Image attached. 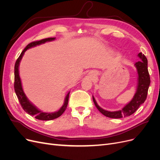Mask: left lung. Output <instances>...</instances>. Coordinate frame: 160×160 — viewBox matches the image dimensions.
Here are the masks:
<instances>
[{
    "label": "left lung",
    "instance_id": "1",
    "mask_svg": "<svg viewBox=\"0 0 160 160\" xmlns=\"http://www.w3.org/2000/svg\"><path fill=\"white\" fill-rule=\"evenodd\" d=\"M138 57L140 61L135 63L138 74V83L136 93H135L130 102L125 105L122 109L116 111H106L99 107L93 96V100L96 108L106 117L115 119L128 117L134 113L139 106L146 101L150 84V77L148 69V59L146 57L142 52L139 53Z\"/></svg>",
    "mask_w": 160,
    "mask_h": 160
}]
</instances>
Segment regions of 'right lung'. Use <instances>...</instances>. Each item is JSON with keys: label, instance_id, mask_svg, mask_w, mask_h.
<instances>
[{"label": "right lung", "instance_id": "obj_1", "mask_svg": "<svg viewBox=\"0 0 160 160\" xmlns=\"http://www.w3.org/2000/svg\"><path fill=\"white\" fill-rule=\"evenodd\" d=\"M55 39V38H44V39H42L40 41H33V42L29 43V44H28L25 48V49L22 51L20 56L18 57V58L15 62V65H14V91H15L19 102H20L22 109L25 110V111H26L28 114H29L32 116H35V118L37 119L43 120V121H48V120H52V119H56L57 118L60 117V116L64 113V111H65V109L67 108V104H68L70 92H69V93H67V95H66L64 104L62 105V106L60 108V109L59 111H56V112H54V113L42 112V111H40L39 109H38L35 105H33L30 102V101L28 100L27 96L25 95V93H24L22 88L21 78H20V76H19L18 67H19V64H20L21 60L24 55V53H25V52L27 49H30V48H31V47H35L37 45H39L41 44H42V43H45L48 41H53Z\"/></svg>", "mask_w": 160, "mask_h": 160}]
</instances>
